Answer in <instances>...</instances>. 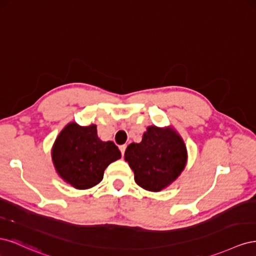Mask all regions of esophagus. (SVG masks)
<instances>
[{"mask_svg": "<svg viewBox=\"0 0 256 256\" xmlns=\"http://www.w3.org/2000/svg\"><path fill=\"white\" fill-rule=\"evenodd\" d=\"M126 147H127V145H122V146H120V152H122V156H124V154H125Z\"/></svg>", "mask_w": 256, "mask_h": 256, "instance_id": "34e87169", "label": "esophagus"}]
</instances>
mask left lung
<instances>
[{
    "mask_svg": "<svg viewBox=\"0 0 256 256\" xmlns=\"http://www.w3.org/2000/svg\"><path fill=\"white\" fill-rule=\"evenodd\" d=\"M125 160L141 188L159 192L174 182L184 170L188 152L180 134L172 126H148L140 143H131Z\"/></svg>",
    "mask_w": 256,
    "mask_h": 256,
    "instance_id": "left-lung-1",
    "label": "left lung"
}]
</instances>
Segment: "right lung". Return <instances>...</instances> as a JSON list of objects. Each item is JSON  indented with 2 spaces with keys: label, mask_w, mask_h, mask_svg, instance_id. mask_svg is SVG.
Listing matches in <instances>:
<instances>
[{
  "label": "right lung",
  "mask_w": 256,
  "mask_h": 256,
  "mask_svg": "<svg viewBox=\"0 0 256 256\" xmlns=\"http://www.w3.org/2000/svg\"><path fill=\"white\" fill-rule=\"evenodd\" d=\"M51 157L62 180L76 189L85 190L102 182L106 166L122 154L112 141L100 140L94 124L80 126L72 122L56 136Z\"/></svg>",
  "instance_id": "obj_1"
}]
</instances>
